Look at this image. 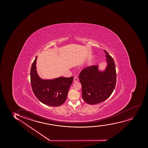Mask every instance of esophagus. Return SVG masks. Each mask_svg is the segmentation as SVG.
<instances>
[{"instance_id": "esophagus-1", "label": "esophagus", "mask_w": 148, "mask_h": 148, "mask_svg": "<svg viewBox=\"0 0 148 148\" xmlns=\"http://www.w3.org/2000/svg\"><path fill=\"white\" fill-rule=\"evenodd\" d=\"M78 81V77H77V76H75V77H74V79H73V82H77Z\"/></svg>"}]
</instances>
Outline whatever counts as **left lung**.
Wrapping results in <instances>:
<instances>
[{"instance_id": "obj_1", "label": "left lung", "mask_w": 148, "mask_h": 148, "mask_svg": "<svg viewBox=\"0 0 148 148\" xmlns=\"http://www.w3.org/2000/svg\"><path fill=\"white\" fill-rule=\"evenodd\" d=\"M108 66L101 72L98 66L84 68L79 75L83 100L90 105L99 104L107 100L114 91L116 82V66L114 59L107 51Z\"/></svg>"}]
</instances>
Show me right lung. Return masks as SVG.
<instances>
[{
    "mask_svg": "<svg viewBox=\"0 0 148 148\" xmlns=\"http://www.w3.org/2000/svg\"><path fill=\"white\" fill-rule=\"evenodd\" d=\"M37 56L33 62L31 69V83L32 91L41 103L52 107L61 105L66 100L73 77H60L53 80H42L36 71Z\"/></svg>",
    "mask_w": 148,
    "mask_h": 148,
    "instance_id": "obj_1",
    "label": "right lung"
}]
</instances>
